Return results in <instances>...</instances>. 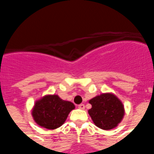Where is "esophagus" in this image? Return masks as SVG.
Listing matches in <instances>:
<instances>
[{"label":"esophagus","mask_w":154,"mask_h":154,"mask_svg":"<svg viewBox=\"0 0 154 154\" xmlns=\"http://www.w3.org/2000/svg\"><path fill=\"white\" fill-rule=\"evenodd\" d=\"M78 108L81 109V110H84L85 109V105L84 104H80V105H78Z\"/></svg>","instance_id":"obj_1"}]
</instances>
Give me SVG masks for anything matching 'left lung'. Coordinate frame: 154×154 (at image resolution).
<instances>
[{
    "label": "left lung",
    "mask_w": 154,
    "mask_h": 154,
    "mask_svg": "<svg viewBox=\"0 0 154 154\" xmlns=\"http://www.w3.org/2000/svg\"><path fill=\"white\" fill-rule=\"evenodd\" d=\"M89 103L91 108L88 113L94 124L100 129H113L118 125L125 115L123 104L113 94H101L89 100Z\"/></svg>",
    "instance_id": "1"
}]
</instances>
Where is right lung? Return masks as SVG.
Wrapping results in <instances>:
<instances>
[{
	"label": "right lung",
	"mask_w": 154,
	"mask_h": 154,
	"mask_svg": "<svg viewBox=\"0 0 154 154\" xmlns=\"http://www.w3.org/2000/svg\"><path fill=\"white\" fill-rule=\"evenodd\" d=\"M75 108L70 101L61 99L57 95L45 96L35 102L32 116L38 125L48 129L60 127L68 114Z\"/></svg>",
	"instance_id": "right-lung-1"
}]
</instances>
